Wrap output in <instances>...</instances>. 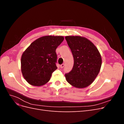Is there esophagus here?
<instances>
[{
    "mask_svg": "<svg viewBox=\"0 0 124 124\" xmlns=\"http://www.w3.org/2000/svg\"><path fill=\"white\" fill-rule=\"evenodd\" d=\"M64 66H65L64 63H62V65H61V66H60V67H61V68H63V67H64Z\"/></svg>",
    "mask_w": 124,
    "mask_h": 124,
    "instance_id": "34e87169",
    "label": "esophagus"
}]
</instances>
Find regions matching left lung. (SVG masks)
<instances>
[{"instance_id": "left-lung-1", "label": "left lung", "mask_w": 124, "mask_h": 124, "mask_svg": "<svg viewBox=\"0 0 124 124\" xmlns=\"http://www.w3.org/2000/svg\"><path fill=\"white\" fill-rule=\"evenodd\" d=\"M65 39L72 52L74 65L65 74L66 80L77 88L91 85L99 72L102 60L98 49L91 41L80 36H66Z\"/></svg>"}]
</instances>
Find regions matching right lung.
I'll return each instance as SVG.
<instances>
[{"mask_svg": "<svg viewBox=\"0 0 124 124\" xmlns=\"http://www.w3.org/2000/svg\"><path fill=\"white\" fill-rule=\"evenodd\" d=\"M62 36H47L31 43L22 54L21 70L25 79L33 86L43 85L57 69L56 49L62 42Z\"/></svg>", "mask_w": 124, "mask_h": 124, "instance_id": "obj_1", "label": "right lung"}]
</instances>
